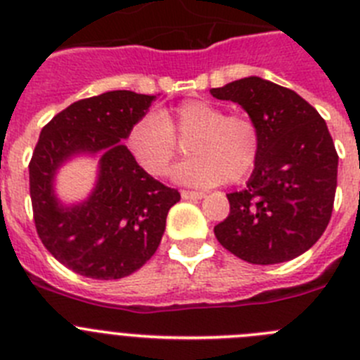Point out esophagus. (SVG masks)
I'll return each instance as SVG.
<instances>
[{
  "instance_id": "esophagus-1",
  "label": "esophagus",
  "mask_w": 360,
  "mask_h": 360,
  "mask_svg": "<svg viewBox=\"0 0 360 360\" xmlns=\"http://www.w3.org/2000/svg\"><path fill=\"white\" fill-rule=\"evenodd\" d=\"M181 197H183V199H202L204 197V193L202 192H190V190H183V192H181Z\"/></svg>"
}]
</instances>
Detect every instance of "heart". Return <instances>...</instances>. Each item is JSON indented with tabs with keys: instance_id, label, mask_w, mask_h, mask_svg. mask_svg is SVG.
I'll list each match as a JSON object with an SVG mask.
<instances>
[{
	"instance_id": "heart-1",
	"label": "heart",
	"mask_w": 360,
	"mask_h": 360,
	"mask_svg": "<svg viewBox=\"0 0 360 360\" xmlns=\"http://www.w3.org/2000/svg\"><path fill=\"white\" fill-rule=\"evenodd\" d=\"M190 141V160L174 170L179 183L213 186L240 183L251 176L260 158L262 138L248 115H226L210 100L190 98L158 115H145L129 127L125 147L132 160L154 177L167 176L179 154L177 140Z\"/></svg>"
}]
</instances>
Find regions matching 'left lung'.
<instances>
[{"mask_svg":"<svg viewBox=\"0 0 360 360\" xmlns=\"http://www.w3.org/2000/svg\"><path fill=\"white\" fill-rule=\"evenodd\" d=\"M260 129L262 150L229 215L215 226L222 248L257 265L281 264L312 248L332 217L339 156L321 115L292 89L260 77L213 87Z\"/></svg>","mask_w":360,"mask_h":360,"instance_id":"1","label":"left lung"}]
</instances>
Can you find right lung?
Listing matches in <instances>:
<instances>
[{"mask_svg":"<svg viewBox=\"0 0 360 360\" xmlns=\"http://www.w3.org/2000/svg\"><path fill=\"white\" fill-rule=\"evenodd\" d=\"M156 96L108 91L73 102L41 131L30 165V197L37 235L68 269L95 280H118L156 252L168 210L181 199L132 160L129 127ZM80 151H102L96 192L64 209L53 193L54 170Z\"/></svg>","mask_w":360,"mask_h":360,"instance_id":"obj_1","label":"right lung"}]
</instances>
